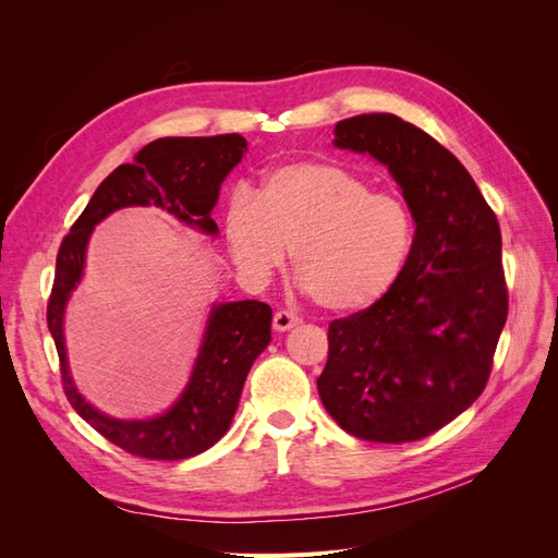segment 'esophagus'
Masks as SVG:
<instances>
[{
  "mask_svg": "<svg viewBox=\"0 0 558 558\" xmlns=\"http://www.w3.org/2000/svg\"><path fill=\"white\" fill-rule=\"evenodd\" d=\"M298 324H300V316L293 314V312H286V310L277 312V314H275V320H272V326H275L277 332L291 330V328H295Z\"/></svg>",
  "mask_w": 558,
  "mask_h": 558,
  "instance_id": "obj_1",
  "label": "esophagus"
}]
</instances>
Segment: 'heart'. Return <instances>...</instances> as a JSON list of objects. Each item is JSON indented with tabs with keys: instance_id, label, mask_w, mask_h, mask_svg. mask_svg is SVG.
<instances>
[{
	"instance_id": "1",
	"label": "heart",
	"mask_w": 558,
	"mask_h": 558,
	"mask_svg": "<svg viewBox=\"0 0 558 558\" xmlns=\"http://www.w3.org/2000/svg\"><path fill=\"white\" fill-rule=\"evenodd\" d=\"M223 234L240 272L267 279L293 251V275L318 307L353 314L393 289L414 244V216L398 193L324 160L269 170L253 197L238 191Z\"/></svg>"
}]
</instances>
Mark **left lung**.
I'll return each mask as SVG.
<instances>
[{
    "label": "left lung",
    "instance_id": "8db88e82",
    "mask_svg": "<svg viewBox=\"0 0 558 558\" xmlns=\"http://www.w3.org/2000/svg\"><path fill=\"white\" fill-rule=\"evenodd\" d=\"M332 144L388 167L416 232L393 289L330 324L318 396L361 440L414 442L465 412L492 375L508 320L500 226L459 158L393 113L347 118Z\"/></svg>",
    "mask_w": 558,
    "mask_h": 558
}]
</instances>
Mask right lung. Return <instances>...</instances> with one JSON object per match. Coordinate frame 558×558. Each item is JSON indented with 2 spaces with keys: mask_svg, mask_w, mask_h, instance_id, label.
<instances>
[{
  "mask_svg": "<svg viewBox=\"0 0 558 558\" xmlns=\"http://www.w3.org/2000/svg\"><path fill=\"white\" fill-rule=\"evenodd\" d=\"M246 154L242 134L216 137H165L146 144L134 162H125L97 185L88 207L62 240L56 281L48 298V330L60 356L66 400L76 414L132 456L150 461L191 459L228 433L238 412L248 369L272 340V310L258 300L221 302L207 318L205 337L183 393L154 418L125 421L95 410L78 393L64 349V307L83 277L88 240L99 221L125 207H158L205 234H218L211 218L221 183Z\"/></svg>",
  "mask_w": 558,
  "mask_h": 558,
  "instance_id": "add662e5",
  "label": "right lung"
}]
</instances>
